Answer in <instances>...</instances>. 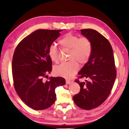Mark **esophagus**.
<instances>
[{
  "mask_svg": "<svg viewBox=\"0 0 129 129\" xmlns=\"http://www.w3.org/2000/svg\"><path fill=\"white\" fill-rule=\"evenodd\" d=\"M66 84H69L71 82V81L69 80H67V79H66Z\"/></svg>",
  "mask_w": 129,
  "mask_h": 129,
  "instance_id": "obj_1",
  "label": "esophagus"
}]
</instances>
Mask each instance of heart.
I'll list each match as a JSON object with an SVG mask.
<instances>
[{"label": "heart", "instance_id": "heart-1", "mask_svg": "<svg viewBox=\"0 0 129 129\" xmlns=\"http://www.w3.org/2000/svg\"><path fill=\"white\" fill-rule=\"evenodd\" d=\"M59 44L63 49L70 50L68 62H63L54 68L55 75L64 78H70L79 69L78 62L81 64L86 63L92 51V44L87 37H81L70 33L67 34L61 38ZM48 54L51 60L58 62V50L57 47L51 44L48 48Z\"/></svg>", "mask_w": 129, "mask_h": 129}]
</instances>
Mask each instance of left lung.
I'll return each mask as SVG.
<instances>
[{
    "mask_svg": "<svg viewBox=\"0 0 129 129\" xmlns=\"http://www.w3.org/2000/svg\"><path fill=\"white\" fill-rule=\"evenodd\" d=\"M81 34L92 44V51L88 62L78 72L79 78L89 81L80 82L79 93L73 96V101L79 108L91 110L100 106L109 95L116 76L112 48L109 41L97 31L81 29Z\"/></svg>",
    "mask_w": 129,
    "mask_h": 129,
    "instance_id": "1",
    "label": "left lung"
}]
</instances>
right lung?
Here are the masks:
<instances>
[{"instance_id":"obj_1","label":"right lung","mask_w":129,"mask_h":129,"mask_svg":"<svg viewBox=\"0 0 129 129\" xmlns=\"http://www.w3.org/2000/svg\"><path fill=\"white\" fill-rule=\"evenodd\" d=\"M61 31L37 30L23 39L14 52L12 61L14 87L20 99L33 109L42 110L51 107L56 99L55 89L66 84L65 79L60 77L42 81L52 70L49 47Z\"/></svg>"}]
</instances>
